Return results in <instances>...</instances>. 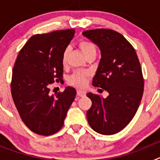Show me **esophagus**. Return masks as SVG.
<instances>
[{
	"mask_svg": "<svg viewBox=\"0 0 160 160\" xmlns=\"http://www.w3.org/2000/svg\"><path fill=\"white\" fill-rule=\"evenodd\" d=\"M86 91L85 90H77V94L78 96H80V97H83V96L86 95Z\"/></svg>",
	"mask_w": 160,
	"mask_h": 160,
	"instance_id": "34e87169",
	"label": "esophagus"
}]
</instances>
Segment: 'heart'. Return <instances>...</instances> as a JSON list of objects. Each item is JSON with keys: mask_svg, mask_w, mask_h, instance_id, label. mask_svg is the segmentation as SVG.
<instances>
[{"mask_svg": "<svg viewBox=\"0 0 160 160\" xmlns=\"http://www.w3.org/2000/svg\"><path fill=\"white\" fill-rule=\"evenodd\" d=\"M78 46L81 49L82 53H83L86 58L89 56L93 54L96 55V48L94 44L91 43L88 41L82 40L78 43ZM70 53V48L66 47L63 51L62 56V63L63 66H66L69 59V55ZM89 77V73L84 71H77L73 73L69 78V83L73 85L75 87H82L85 86L87 82V79Z\"/></svg>", "mask_w": 160, "mask_h": 160, "instance_id": "heart-1", "label": "heart"}]
</instances>
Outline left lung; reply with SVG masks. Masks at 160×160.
Segmentation results:
<instances>
[{"mask_svg": "<svg viewBox=\"0 0 160 160\" xmlns=\"http://www.w3.org/2000/svg\"><path fill=\"white\" fill-rule=\"evenodd\" d=\"M82 34L101 51L93 86L108 92L107 98L87 94L92 101L87 120L96 132L114 135L128 125L140 104L144 87L140 63L135 49L116 31L96 29Z\"/></svg>", "mask_w": 160, "mask_h": 160, "instance_id": "obj_1", "label": "left lung"}]
</instances>
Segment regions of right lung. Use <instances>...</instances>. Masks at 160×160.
I'll use <instances>...</instances> for the list:
<instances>
[{"label": "right lung", "instance_id": "1", "mask_svg": "<svg viewBox=\"0 0 160 160\" xmlns=\"http://www.w3.org/2000/svg\"><path fill=\"white\" fill-rule=\"evenodd\" d=\"M74 29L53 31L31 37L19 52L13 66L11 93L24 123L32 132L53 135L64 124L76 90L49 94V85L62 79V56Z\"/></svg>", "mask_w": 160, "mask_h": 160}]
</instances>
